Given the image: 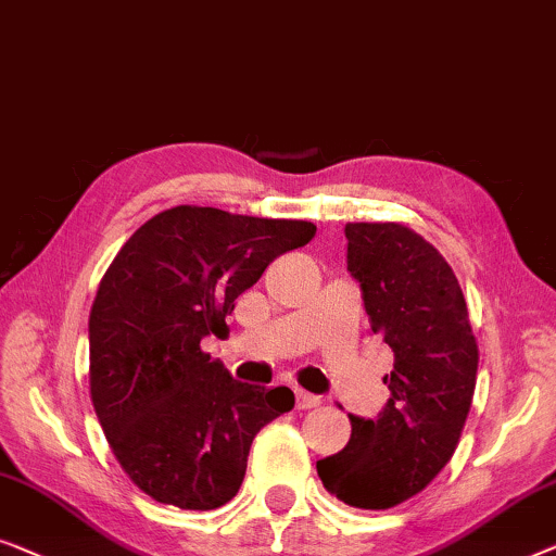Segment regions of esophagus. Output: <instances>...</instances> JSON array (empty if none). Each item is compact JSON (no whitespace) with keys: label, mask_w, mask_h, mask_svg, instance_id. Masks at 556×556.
Segmentation results:
<instances>
[{"label":"esophagus","mask_w":556,"mask_h":556,"mask_svg":"<svg viewBox=\"0 0 556 556\" xmlns=\"http://www.w3.org/2000/svg\"><path fill=\"white\" fill-rule=\"evenodd\" d=\"M319 405V397L307 393V390H296V408L300 410H309V408H317Z\"/></svg>","instance_id":"34e87169"}]
</instances>
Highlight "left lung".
<instances>
[{"instance_id": "obj_1", "label": "left lung", "mask_w": 556, "mask_h": 556, "mask_svg": "<svg viewBox=\"0 0 556 556\" xmlns=\"http://www.w3.org/2000/svg\"><path fill=\"white\" fill-rule=\"evenodd\" d=\"M348 269L370 330L393 348L390 401L378 420L350 416V441L317 460L325 489L355 509H390L448 464L471 410L479 345L443 254L395 222L345 224Z\"/></svg>"}]
</instances>
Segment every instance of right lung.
Segmentation results:
<instances>
[{"label": "right lung", "mask_w": 556, "mask_h": 556, "mask_svg": "<svg viewBox=\"0 0 556 556\" xmlns=\"http://www.w3.org/2000/svg\"><path fill=\"white\" fill-rule=\"evenodd\" d=\"M317 226L174 206L140 226L90 309V397L128 479L189 511L237 496L254 435L294 408L289 388L233 380L201 350L233 300Z\"/></svg>", "instance_id": "obj_1"}]
</instances>
